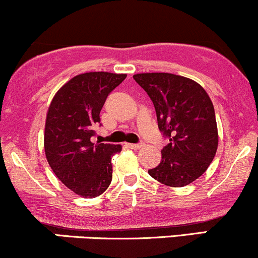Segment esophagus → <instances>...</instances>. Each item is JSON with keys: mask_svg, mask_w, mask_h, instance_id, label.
<instances>
[{"mask_svg": "<svg viewBox=\"0 0 258 258\" xmlns=\"http://www.w3.org/2000/svg\"><path fill=\"white\" fill-rule=\"evenodd\" d=\"M129 149H134V150H139L140 148H143L144 146V143H139V144H128Z\"/></svg>", "mask_w": 258, "mask_h": 258, "instance_id": "1", "label": "esophagus"}]
</instances>
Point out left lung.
I'll list each match as a JSON object with an SVG mask.
<instances>
[{"label": "left lung", "mask_w": 258, "mask_h": 258, "mask_svg": "<svg viewBox=\"0 0 258 258\" xmlns=\"http://www.w3.org/2000/svg\"><path fill=\"white\" fill-rule=\"evenodd\" d=\"M154 103L157 124L168 144L161 162L149 174L170 187L192 183L207 171L218 149L212 101L201 85L167 73L134 75Z\"/></svg>", "instance_id": "left-lung-1"}]
</instances>
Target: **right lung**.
I'll list each match as a JSON object with an SVG mask.
<instances>
[{
	"instance_id": "1",
	"label": "right lung",
	"mask_w": 258,
	"mask_h": 258,
	"mask_svg": "<svg viewBox=\"0 0 258 258\" xmlns=\"http://www.w3.org/2000/svg\"><path fill=\"white\" fill-rule=\"evenodd\" d=\"M125 77V74L103 71L77 75L57 91L48 109L46 160L57 178L85 198L101 196L112 182L110 161L121 146L92 143V137L108 95Z\"/></svg>"
}]
</instances>
